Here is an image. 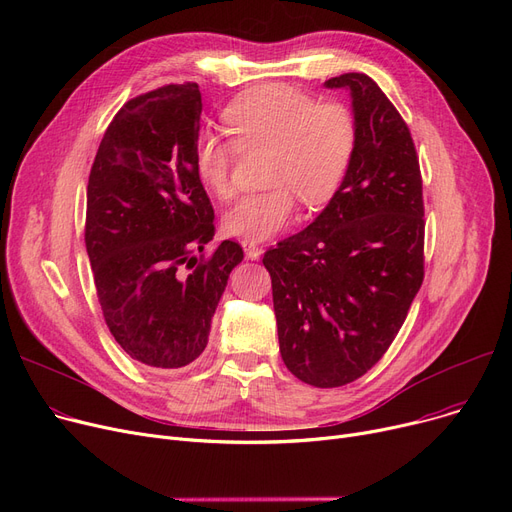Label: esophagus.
<instances>
[{"label": "esophagus", "instance_id": "34e87169", "mask_svg": "<svg viewBox=\"0 0 512 512\" xmlns=\"http://www.w3.org/2000/svg\"><path fill=\"white\" fill-rule=\"evenodd\" d=\"M242 245V249H245V255H247V259H259L261 257V253H263V249L257 245V242H253V240H242L240 242Z\"/></svg>", "mask_w": 512, "mask_h": 512}]
</instances>
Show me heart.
<instances>
[{
	"mask_svg": "<svg viewBox=\"0 0 512 512\" xmlns=\"http://www.w3.org/2000/svg\"><path fill=\"white\" fill-rule=\"evenodd\" d=\"M224 120L242 151L270 149L263 191L240 197L224 215L232 236L265 240L290 222L297 196L309 209L326 205L340 188L357 145V124L346 105L317 103L286 85L249 91L228 105ZM236 145L205 132L195 147V170L209 191L228 199L234 193Z\"/></svg>",
	"mask_w": 512,
	"mask_h": 512,
	"instance_id": "b5f03b06",
	"label": "heart"
}]
</instances>
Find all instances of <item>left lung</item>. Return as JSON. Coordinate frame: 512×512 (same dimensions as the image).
<instances>
[{"label":"left lung","mask_w":512,"mask_h":512,"mask_svg":"<svg viewBox=\"0 0 512 512\" xmlns=\"http://www.w3.org/2000/svg\"><path fill=\"white\" fill-rule=\"evenodd\" d=\"M326 89L353 99L357 145L326 209L263 255L280 355L315 388L351 384L378 363L423 282V188L409 126L361 72Z\"/></svg>","instance_id":"obj_1"}]
</instances>
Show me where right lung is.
Instances as JSON below:
<instances>
[{
    "instance_id": "right-lung-1",
    "label": "right lung",
    "mask_w": 512,
    "mask_h": 512,
    "mask_svg": "<svg viewBox=\"0 0 512 512\" xmlns=\"http://www.w3.org/2000/svg\"><path fill=\"white\" fill-rule=\"evenodd\" d=\"M197 83L166 85L124 103L107 126L87 186L85 242L105 324L126 355L178 369L207 346L211 317L242 261L213 238V207L195 170ZM193 273L184 275L181 265Z\"/></svg>"
}]
</instances>
